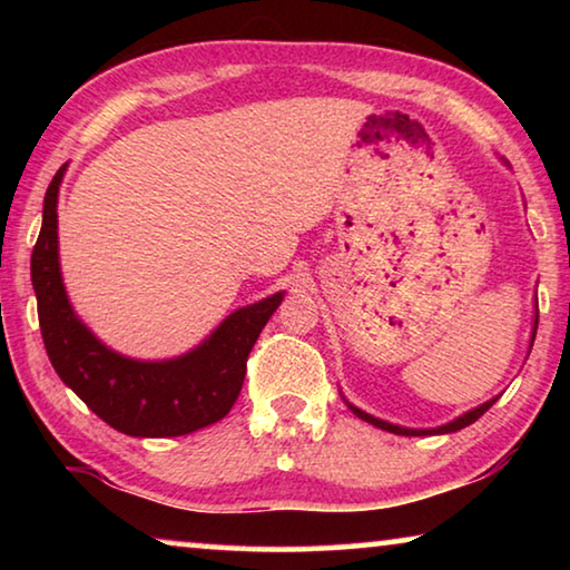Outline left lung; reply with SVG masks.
<instances>
[{
  "label": "left lung",
  "instance_id": "1",
  "mask_svg": "<svg viewBox=\"0 0 570 570\" xmlns=\"http://www.w3.org/2000/svg\"><path fill=\"white\" fill-rule=\"evenodd\" d=\"M533 306H535V314H533V332H530V342H528V354H530V350H533L535 332H538V296H535ZM498 397H500V394H498ZM498 397L488 400V402H482V404H478V407H472V410H468V412H462L460 417L450 420V422H445V424H440V428H428V430H422V428H420V430H417V428H402V424H392V422H387V420H380V417H374V414L364 412V410H360V407H354L352 402H346V400H344V394H342V400L346 402V407H350V410L356 414V417L364 420V422H370V424H374V428H380V430H387V432H394V435H404V438L448 435V432H458V430L468 428V424L475 422L478 417H482V414H485V412H488L490 407H493V404L498 402Z\"/></svg>",
  "mask_w": 570,
  "mask_h": 570
}]
</instances>
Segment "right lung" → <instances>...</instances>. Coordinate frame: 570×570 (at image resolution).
<instances>
[{
    "mask_svg": "<svg viewBox=\"0 0 570 570\" xmlns=\"http://www.w3.org/2000/svg\"><path fill=\"white\" fill-rule=\"evenodd\" d=\"M65 170L67 163L45 193L32 250L37 314L55 372L100 420L130 438H178L224 420L244 384L248 354L286 292L236 308L204 342L173 360H132L110 350L75 314L62 284L57 193Z\"/></svg>",
    "mask_w": 570,
    "mask_h": 570,
    "instance_id": "1",
    "label": "right lung"
}]
</instances>
